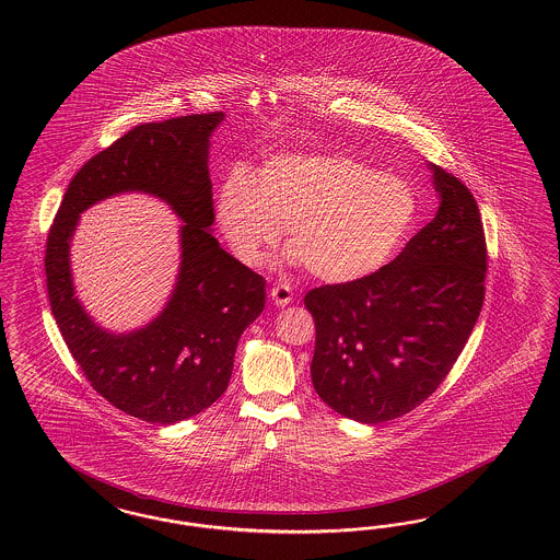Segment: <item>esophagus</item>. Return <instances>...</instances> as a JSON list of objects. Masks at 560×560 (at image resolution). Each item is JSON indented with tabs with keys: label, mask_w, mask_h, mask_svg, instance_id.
<instances>
[{
	"label": "esophagus",
	"mask_w": 560,
	"mask_h": 560,
	"mask_svg": "<svg viewBox=\"0 0 560 560\" xmlns=\"http://www.w3.org/2000/svg\"><path fill=\"white\" fill-rule=\"evenodd\" d=\"M291 298H293V291L285 283H281V285H275L271 289V300L275 302V305H279V307H285V305L291 302Z\"/></svg>",
	"instance_id": "34e87169"
}]
</instances>
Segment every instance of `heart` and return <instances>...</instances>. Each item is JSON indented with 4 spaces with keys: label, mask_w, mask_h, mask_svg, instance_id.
I'll return each mask as SVG.
<instances>
[{
    "label": "heart",
    "mask_w": 560,
    "mask_h": 560,
    "mask_svg": "<svg viewBox=\"0 0 560 560\" xmlns=\"http://www.w3.org/2000/svg\"><path fill=\"white\" fill-rule=\"evenodd\" d=\"M419 209L408 180L342 153L272 155L256 178L228 172L218 195L221 232L237 260L258 265L285 228L289 260L326 283H351L388 265Z\"/></svg>",
    "instance_id": "obj_1"
}]
</instances>
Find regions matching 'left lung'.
<instances>
[{"label": "left lung", "mask_w": 560, "mask_h": 560, "mask_svg": "<svg viewBox=\"0 0 560 560\" xmlns=\"http://www.w3.org/2000/svg\"><path fill=\"white\" fill-rule=\"evenodd\" d=\"M438 215L370 277L305 293L314 390L359 423L398 419L440 388L485 302L487 242L472 192L429 164Z\"/></svg>", "instance_id": "left-lung-1"}]
</instances>
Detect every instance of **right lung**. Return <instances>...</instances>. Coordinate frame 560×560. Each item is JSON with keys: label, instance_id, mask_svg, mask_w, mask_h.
I'll use <instances>...</instances> for the list:
<instances>
[{"label": "right lung", "instance_id": "add662e5", "mask_svg": "<svg viewBox=\"0 0 560 560\" xmlns=\"http://www.w3.org/2000/svg\"><path fill=\"white\" fill-rule=\"evenodd\" d=\"M223 117L188 115L133 127L78 170L47 237V291L69 353L102 398L148 423H178L211 407L230 384L237 340L265 307L267 281L211 234L209 137ZM131 189L166 200L184 221L182 269L161 316L115 336L77 302L68 244L82 210Z\"/></svg>", "mask_w": 560, "mask_h": 560}]
</instances>
